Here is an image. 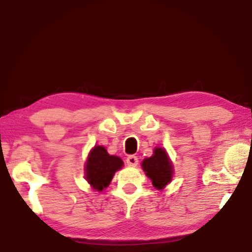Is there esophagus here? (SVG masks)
<instances>
[{
    "label": "esophagus",
    "mask_w": 252,
    "mask_h": 252,
    "mask_svg": "<svg viewBox=\"0 0 252 252\" xmlns=\"http://www.w3.org/2000/svg\"><path fill=\"white\" fill-rule=\"evenodd\" d=\"M138 163H139V158L134 157V155H130V157L126 158V164L129 166L134 167V166L138 165Z\"/></svg>",
    "instance_id": "esophagus-1"
}]
</instances>
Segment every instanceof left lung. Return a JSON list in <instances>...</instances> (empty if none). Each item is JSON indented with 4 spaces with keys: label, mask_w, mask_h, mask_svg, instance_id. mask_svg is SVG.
<instances>
[{
    "label": "left lung",
    "mask_w": 252,
    "mask_h": 252,
    "mask_svg": "<svg viewBox=\"0 0 252 252\" xmlns=\"http://www.w3.org/2000/svg\"><path fill=\"white\" fill-rule=\"evenodd\" d=\"M141 166L145 175L152 181V185L158 190L165 189L168 183L172 182L174 166L164 148H155L152 157L145 158Z\"/></svg>",
    "instance_id": "obj_1"
}]
</instances>
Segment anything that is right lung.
I'll return each mask as SVG.
<instances>
[{
  "instance_id": "1",
  "label": "right lung",
  "mask_w": 252,
  "mask_h": 252,
  "mask_svg": "<svg viewBox=\"0 0 252 252\" xmlns=\"http://www.w3.org/2000/svg\"><path fill=\"white\" fill-rule=\"evenodd\" d=\"M121 158L110 155L102 145H95L90 150L85 164V178L94 190L102 191L110 185L117 171L121 170Z\"/></svg>"
}]
</instances>
